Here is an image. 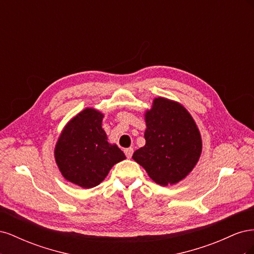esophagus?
<instances>
[{
	"label": "esophagus",
	"mask_w": 254,
	"mask_h": 254,
	"mask_svg": "<svg viewBox=\"0 0 254 254\" xmlns=\"http://www.w3.org/2000/svg\"><path fill=\"white\" fill-rule=\"evenodd\" d=\"M124 152H125V155H126V157L128 158V159H130L132 157V153H133V148H131V147H129V148H126L125 150H124Z\"/></svg>",
	"instance_id": "1"
}]
</instances>
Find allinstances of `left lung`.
<instances>
[{
  "label": "left lung",
  "mask_w": 254,
  "mask_h": 254,
  "mask_svg": "<svg viewBox=\"0 0 254 254\" xmlns=\"http://www.w3.org/2000/svg\"><path fill=\"white\" fill-rule=\"evenodd\" d=\"M146 143L132 159L160 186L176 184L193 171L202 151L200 131L184 107L157 97L145 112Z\"/></svg>",
  "instance_id": "obj_1"
}]
</instances>
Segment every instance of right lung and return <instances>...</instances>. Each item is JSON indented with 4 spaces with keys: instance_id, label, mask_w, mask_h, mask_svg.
Segmentation results:
<instances>
[{
    "instance_id": "right-lung-1",
    "label": "right lung",
    "mask_w": 254,
    "mask_h": 254,
    "mask_svg": "<svg viewBox=\"0 0 254 254\" xmlns=\"http://www.w3.org/2000/svg\"><path fill=\"white\" fill-rule=\"evenodd\" d=\"M104 114L86 108L67 122L55 146V160L64 178L82 189L98 186L114 164L126 157L110 144L102 127Z\"/></svg>"
}]
</instances>
